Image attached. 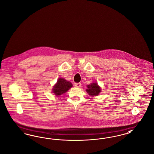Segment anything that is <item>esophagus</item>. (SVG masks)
<instances>
[{
	"mask_svg": "<svg viewBox=\"0 0 154 154\" xmlns=\"http://www.w3.org/2000/svg\"><path fill=\"white\" fill-rule=\"evenodd\" d=\"M81 83H75V86L77 87V88H80V87H81Z\"/></svg>",
	"mask_w": 154,
	"mask_h": 154,
	"instance_id": "esophagus-1",
	"label": "esophagus"
}]
</instances>
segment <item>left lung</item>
<instances>
[{
  "instance_id": "left-lung-1",
  "label": "left lung",
  "mask_w": 154,
  "mask_h": 154,
  "mask_svg": "<svg viewBox=\"0 0 154 154\" xmlns=\"http://www.w3.org/2000/svg\"><path fill=\"white\" fill-rule=\"evenodd\" d=\"M86 91L91 96H98L101 92V88L96 82H93L90 85H86Z\"/></svg>"
}]
</instances>
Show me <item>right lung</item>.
<instances>
[{
  "mask_svg": "<svg viewBox=\"0 0 154 154\" xmlns=\"http://www.w3.org/2000/svg\"><path fill=\"white\" fill-rule=\"evenodd\" d=\"M72 86V84L70 82L63 78H59L53 88V93L56 96H60L63 93L66 92Z\"/></svg>",
  "mask_w": 154,
  "mask_h": 154,
  "instance_id": "obj_1",
  "label": "right lung"
}]
</instances>
